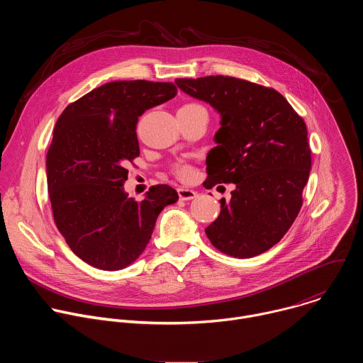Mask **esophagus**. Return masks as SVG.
<instances>
[{
    "mask_svg": "<svg viewBox=\"0 0 363 363\" xmlns=\"http://www.w3.org/2000/svg\"><path fill=\"white\" fill-rule=\"evenodd\" d=\"M178 195L182 201H191L194 198L198 196V192L194 191V189H189V188H185V186H181L178 188Z\"/></svg>",
    "mask_w": 363,
    "mask_h": 363,
    "instance_id": "1",
    "label": "esophagus"
}]
</instances>
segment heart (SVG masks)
I'll return each mask as SVG.
<instances>
[{
    "mask_svg": "<svg viewBox=\"0 0 363 363\" xmlns=\"http://www.w3.org/2000/svg\"><path fill=\"white\" fill-rule=\"evenodd\" d=\"M198 105H194V103H191V105H185L184 108H196ZM175 172H177V175L181 178V179H184V181H188V179H191L192 177H194V171H192V168L191 167H186V165H177L175 167Z\"/></svg>",
    "mask_w": 363,
    "mask_h": 363,
    "instance_id": "obj_1",
    "label": "heart"
}]
</instances>
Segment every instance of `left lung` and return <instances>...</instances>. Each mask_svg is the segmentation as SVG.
<instances>
[{"mask_svg":"<svg viewBox=\"0 0 363 363\" xmlns=\"http://www.w3.org/2000/svg\"><path fill=\"white\" fill-rule=\"evenodd\" d=\"M177 86L220 113L206 155V181L234 184L218 218L205 228L220 251L250 258L276 245L301 208L312 157L304 121L274 89L228 76L177 79Z\"/></svg>","mask_w":363,"mask_h":363,"instance_id":"left-lung-1","label":"left lung"}]
</instances>
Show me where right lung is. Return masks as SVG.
Here are the masks:
<instances>
[{"mask_svg": "<svg viewBox=\"0 0 363 363\" xmlns=\"http://www.w3.org/2000/svg\"><path fill=\"white\" fill-rule=\"evenodd\" d=\"M172 83L122 80L69 105L56 122L45 172L55 223L72 251L96 269L130 266L146 248L160 213L178 201L155 185L128 196L126 165L139 157L138 118L177 96Z\"/></svg>", "mask_w": 363, "mask_h": 363, "instance_id": "1", "label": "right lung"}]
</instances>
